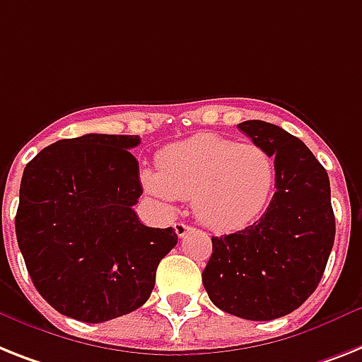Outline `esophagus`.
Returning a JSON list of instances; mask_svg holds the SVG:
<instances>
[{
    "instance_id": "34e87169",
    "label": "esophagus",
    "mask_w": 362,
    "mask_h": 362,
    "mask_svg": "<svg viewBox=\"0 0 362 362\" xmlns=\"http://www.w3.org/2000/svg\"><path fill=\"white\" fill-rule=\"evenodd\" d=\"M174 229H175V233H177V237H181V238H183L185 235H188V231H192V228H190V226L185 222H175Z\"/></svg>"
}]
</instances>
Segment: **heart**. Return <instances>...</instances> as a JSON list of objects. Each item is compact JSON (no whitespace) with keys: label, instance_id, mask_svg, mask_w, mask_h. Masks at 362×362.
<instances>
[{"label":"heart","instance_id":"1","mask_svg":"<svg viewBox=\"0 0 362 362\" xmlns=\"http://www.w3.org/2000/svg\"><path fill=\"white\" fill-rule=\"evenodd\" d=\"M142 183L164 203L192 199L199 222L223 231L262 213L276 183V164L255 144L196 134L160 151L157 172H144Z\"/></svg>","mask_w":362,"mask_h":362}]
</instances>
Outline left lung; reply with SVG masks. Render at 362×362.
I'll return each instance as SVG.
<instances>
[{
	"label": "left lung",
	"instance_id": "8db88e82",
	"mask_svg": "<svg viewBox=\"0 0 362 362\" xmlns=\"http://www.w3.org/2000/svg\"><path fill=\"white\" fill-rule=\"evenodd\" d=\"M238 129L274 157L276 192L255 223L213 237L202 279L218 309L267 322L316 291L335 242V214L327 172L300 139L262 120Z\"/></svg>",
	"mask_w": 362,
	"mask_h": 362
}]
</instances>
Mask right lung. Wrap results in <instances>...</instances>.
<instances>
[{
  "label": "right lung",
  "instance_id": "right-lung-1",
  "mask_svg": "<svg viewBox=\"0 0 362 362\" xmlns=\"http://www.w3.org/2000/svg\"><path fill=\"white\" fill-rule=\"evenodd\" d=\"M136 134L59 140L29 160L16 238L33 285L61 315L100 324L148 301L155 272L177 244L172 228L140 222Z\"/></svg>",
  "mask_w": 362,
  "mask_h": 362
}]
</instances>
